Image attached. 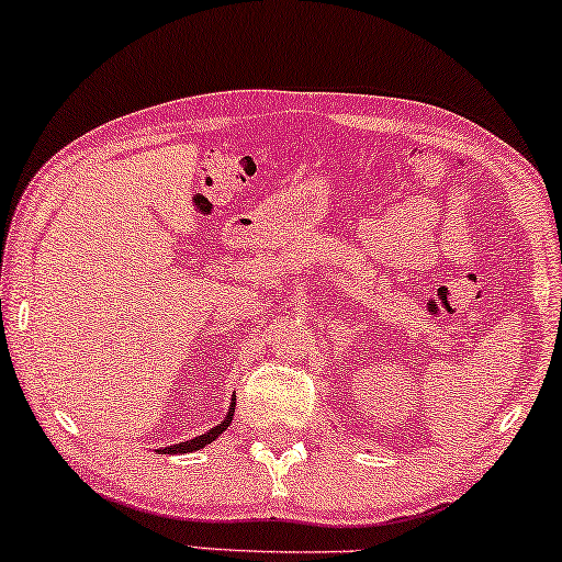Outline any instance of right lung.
Returning a JSON list of instances; mask_svg holds the SVG:
<instances>
[{"label":"right lung","mask_w":562,"mask_h":562,"mask_svg":"<svg viewBox=\"0 0 562 562\" xmlns=\"http://www.w3.org/2000/svg\"><path fill=\"white\" fill-rule=\"evenodd\" d=\"M233 414H235V398H233V404H229V409H227V414H225V419H222L217 427L206 429L204 435L194 437V440H187V442L171 445V448H164V450H158V452H168V456H176V452H194V450H199V448H204V445H210L212 440H217V437H220L222 432H225V429L229 427V422H233Z\"/></svg>","instance_id":"obj_1"}]
</instances>
